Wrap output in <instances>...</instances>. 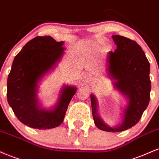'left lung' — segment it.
I'll use <instances>...</instances> for the list:
<instances>
[{"label":"left lung","instance_id":"obj_1","mask_svg":"<svg viewBox=\"0 0 159 159\" xmlns=\"http://www.w3.org/2000/svg\"><path fill=\"white\" fill-rule=\"evenodd\" d=\"M117 49L109 52L107 71L115 80V89L127 99L121 124L117 127L106 124L98 113V102L91 94L92 115L96 126L102 131L122 132L132 127L140 120L150 99V62L141 46L135 41L121 35H112Z\"/></svg>","mask_w":159,"mask_h":159}]
</instances>
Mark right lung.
Masks as SVG:
<instances>
[{
    "label": "right lung",
    "instance_id": "add662e5",
    "mask_svg": "<svg viewBox=\"0 0 159 159\" xmlns=\"http://www.w3.org/2000/svg\"><path fill=\"white\" fill-rule=\"evenodd\" d=\"M64 42L51 36H37L28 42L15 57L7 79V101L18 119L30 127L48 129L63 122L68 106L76 94L75 86L61 89L53 109L40 107L38 83L57 65L64 54Z\"/></svg>",
    "mask_w": 159,
    "mask_h": 159
}]
</instances>
